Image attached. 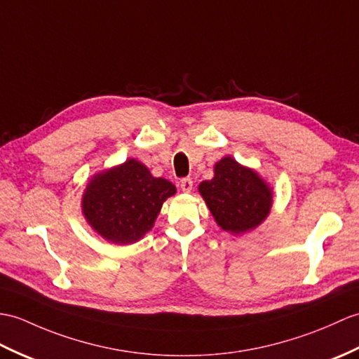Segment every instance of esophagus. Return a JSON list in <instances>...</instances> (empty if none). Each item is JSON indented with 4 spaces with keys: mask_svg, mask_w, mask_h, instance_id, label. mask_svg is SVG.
<instances>
[{
    "mask_svg": "<svg viewBox=\"0 0 359 359\" xmlns=\"http://www.w3.org/2000/svg\"><path fill=\"white\" fill-rule=\"evenodd\" d=\"M179 185H180L183 193H191V189H193V180H191L189 177H185L180 180Z\"/></svg>",
    "mask_w": 359,
    "mask_h": 359,
    "instance_id": "obj_1",
    "label": "esophagus"
}]
</instances>
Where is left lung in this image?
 <instances>
[{
    "label": "left lung",
    "mask_w": 359,
    "mask_h": 359,
    "mask_svg": "<svg viewBox=\"0 0 359 359\" xmlns=\"http://www.w3.org/2000/svg\"><path fill=\"white\" fill-rule=\"evenodd\" d=\"M198 193L219 226L236 236L257 228L272 208L268 183L229 156L214 165V177L200 183Z\"/></svg>",
    "instance_id": "left-lung-1"
}]
</instances>
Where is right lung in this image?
<instances>
[{"label":"right lung","instance_id":"add662e5","mask_svg":"<svg viewBox=\"0 0 359 359\" xmlns=\"http://www.w3.org/2000/svg\"><path fill=\"white\" fill-rule=\"evenodd\" d=\"M176 187L153 177L144 163L128 159L97 172L82 196V214L99 236L116 245H131L154 226L163 202Z\"/></svg>","mask_w":359,"mask_h":359}]
</instances>
